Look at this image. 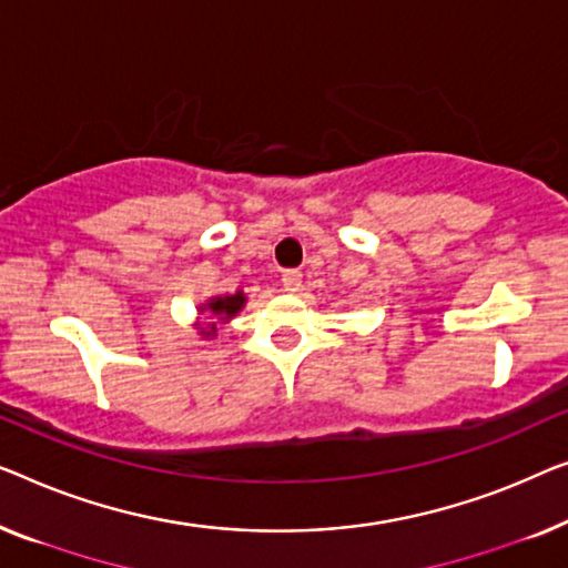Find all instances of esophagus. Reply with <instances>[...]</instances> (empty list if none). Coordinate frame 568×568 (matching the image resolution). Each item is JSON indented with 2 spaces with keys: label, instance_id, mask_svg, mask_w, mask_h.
Returning <instances> with one entry per match:
<instances>
[{
  "label": "esophagus",
  "instance_id": "1",
  "mask_svg": "<svg viewBox=\"0 0 568 568\" xmlns=\"http://www.w3.org/2000/svg\"><path fill=\"white\" fill-rule=\"evenodd\" d=\"M301 283H303V277H301L298 270H287V273L283 275V287L287 293H298Z\"/></svg>",
  "mask_w": 568,
  "mask_h": 568
}]
</instances>
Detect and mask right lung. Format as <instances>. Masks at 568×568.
<instances>
[{
    "instance_id": "add662e5",
    "label": "right lung",
    "mask_w": 568,
    "mask_h": 568,
    "mask_svg": "<svg viewBox=\"0 0 568 568\" xmlns=\"http://www.w3.org/2000/svg\"><path fill=\"white\" fill-rule=\"evenodd\" d=\"M244 303H246V295L242 291L211 295V298L197 306V322L193 324V329H197L201 339H215L219 326L229 324L231 318L244 308Z\"/></svg>"
}]
</instances>
